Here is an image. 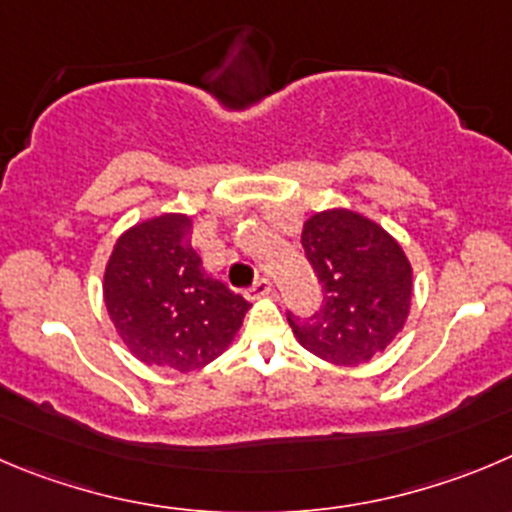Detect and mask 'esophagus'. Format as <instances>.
<instances>
[{
    "label": "esophagus",
    "instance_id": "1",
    "mask_svg": "<svg viewBox=\"0 0 512 512\" xmlns=\"http://www.w3.org/2000/svg\"><path fill=\"white\" fill-rule=\"evenodd\" d=\"M271 289H274V286H271L269 279H259L256 284L251 286V289H248V296H251V299H259V296H269Z\"/></svg>",
    "mask_w": 512,
    "mask_h": 512
}]
</instances>
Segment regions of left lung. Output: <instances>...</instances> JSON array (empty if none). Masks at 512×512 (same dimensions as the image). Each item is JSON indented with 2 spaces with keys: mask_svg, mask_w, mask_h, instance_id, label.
I'll use <instances>...</instances> for the list:
<instances>
[{
  "mask_svg": "<svg viewBox=\"0 0 512 512\" xmlns=\"http://www.w3.org/2000/svg\"><path fill=\"white\" fill-rule=\"evenodd\" d=\"M319 279V311H286L304 349L342 367L369 362L402 332L412 301V266L384 228L352 211L311 216L301 233Z\"/></svg>",
  "mask_w": 512,
  "mask_h": 512,
  "instance_id": "8db88e82",
  "label": "left lung"
}]
</instances>
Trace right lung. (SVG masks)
Returning <instances> with one entry per match:
<instances>
[{
  "mask_svg": "<svg viewBox=\"0 0 512 512\" xmlns=\"http://www.w3.org/2000/svg\"><path fill=\"white\" fill-rule=\"evenodd\" d=\"M191 231V218L180 213L133 226L115 243L102 286L107 314L130 352L175 372L221 357L251 306L206 274Z\"/></svg>",
  "mask_w": 512,
  "mask_h": 512,
  "instance_id": "add662e5",
  "label": "right lung"
}]
</instances>
